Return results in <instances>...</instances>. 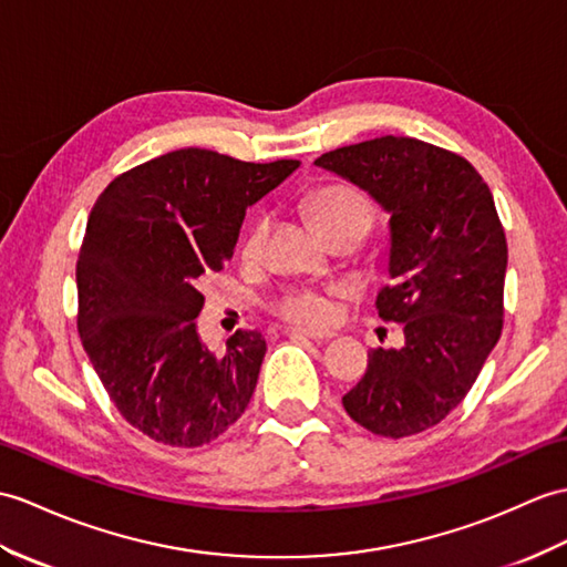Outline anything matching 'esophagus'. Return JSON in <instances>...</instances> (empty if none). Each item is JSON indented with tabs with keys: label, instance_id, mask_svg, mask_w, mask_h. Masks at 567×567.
Returning <instances> with one entry per match:
<instances>
[{
	"label": "esophagus",
	"instance_id": "obj_1",
	"mask_svg": "<svg viewBox=\"0 0 567 567\" xmlns=\"http://www.w3.org/2000/svg\"><path fill=\"white\" fill-rule=\"evenodd\" d=\"M292 336L309 338V340H316V343H326V340H331L336 333H331V331H309V328H295Z\"/></svg>",
	"mask_w": 567,
	"mask_h": 567
}]
</instances>
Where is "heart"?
<instances>
[{
  "mask_svg": "<svg viewBox=\"0 0 567 567\" xmlns=\"http://www.w3.org/2000/svg\"><path fill=\"white\" fill-rule=\"evenodd\" d=\"M305 205L309 209L316 227L323 231L326 239L340 234V231H360L362 236L374 224L377 207L374 200L367 193L346 186V183H326V186L313 188L307 197ZM270 231L268 217H256L241 239V258L244 260H258L266 251ZM338 295V287L316 289V287H287L270 301V309L275 316H280L287 323L297 326H326L331 323L336 305L333 297Z\"/></svg>",
  "mask_w": 567,
  "mask_h": 567,
  "instance_id": "1",
  "label": "heart"
}]
</instances>
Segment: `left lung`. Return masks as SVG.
Masks as SVG:
<instances>
[{
    "label": "left lung",
    "instance_id": "1",
    "mask_svg": "<svg viewBox=\"0 0 567 567\" xmlns=\"http://www.w3.org/2000/svg\"><path fill=\"white\" fill-rule=\"evenodd\" d=\"M391 213L384 321L401 350L377 348L343 405L379 437H411L466 399L503 333L507 239L488 183L464 156L415 137H374L321 154Z\"/></svg>",
    "mask_w": 567,
    "mask_h": 567
}]
</instances>
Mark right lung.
I'll use <instances>...</instances> for the list:
<instances>
[{"label": "right lung", "mask_w": 567, "mask_h": 567, "mask_svg": "<svg viewBox=\"0 0 567 567\" xmlns=\"http://www.w3.org/2000/svg\"><path fill=\"white\" fill-rule=\"evenodd\" d=\"M297 159L241 162L188 147L109 183L76 258V328L113 405L168 446H203L244 415L266 338L236 331L213 354L195 331L203 278L234 256L246 207Z\"/></svg>", "instance_id": "add662e5"}]
</instances>
